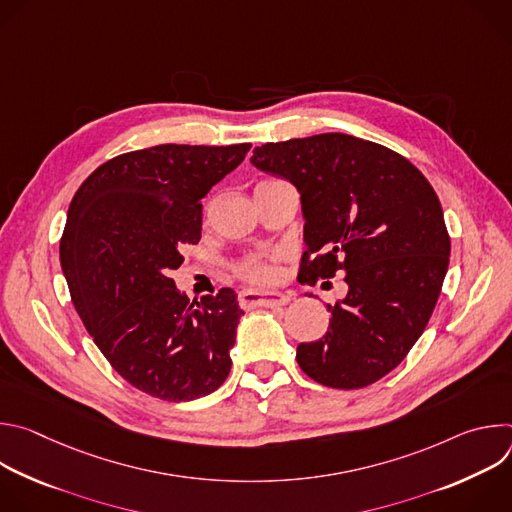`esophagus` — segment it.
<instances>
[{"mask_svg": "<svg viewBox=\"0 0 512 512\" xmlns=\"http://www.w3.org/2000/svg\"><path fill=\"white\" fill-rule=\"evenodd\" d=\"M239 302L243 308H279L289 302V296L279 294V291L243 289L239 294Z\"/></svg>", "mask_w": 512, "mask_h": 512, "instance_id": "34e87169", "label": "esophagus"}]
</instances>
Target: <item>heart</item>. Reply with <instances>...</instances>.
Returning <instances> with one entry per match:
<instances>
[{
  "label": "heart",
  "mask_w": 512,
  "mask_h": 512,
  "mask_svg": "<svg viewBox=\"0 0 512 512\" xmlns=\"http://www.w3.org/2000/svg\"><path fill=\"white\" fill-rule=\"evenodd\" d=\"M279 253H257L245 257L237 265V273L253 283H271L277 279Z\"/></svg>",
  "instance_id": "1"
}]
</instances>
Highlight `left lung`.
I'll return each instance as SVG.
<instances>
[{"label": "left lung", "mask_w": 512, "mask_h": 512, "mask_svg": "<svg viewBox=\"0 0 512 512\" xmlns=\"http://www.w3.org/2000/svg\"><path fill=\"white\" fill-rule=\"evenodd\" d=\"M251 164L300 192L304 283L344 271L328 332L302 342L300 369L332 389L389 375L423 334L450 263L444 210L403 156L346 133L265 143Z\"/></svg>", "instance_id": "8db88e82"}]
</instances>
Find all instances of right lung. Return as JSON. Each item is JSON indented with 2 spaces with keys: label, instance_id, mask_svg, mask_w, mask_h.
Returning a JSON list of instances; mask_svg holds the SVG:
<instances>
[{
  "label": "right lung",
  "instance_id": "add662e5",
  "mask_svg": "<svg viewBox=\"0 0 512 512\" xmlns=\"http://www.w3.org/2000/svg\"><path fill=\"white\" fill-rule=\"evenodd\" d=\"M251 150L176 145L121 154L77 190L60 265L87 332L135 389L164 401L216 391L231 371L245 314L237 294L190 302L170 277L202 233V198Z\"/></svg>",
  "mask_w": 512,
  "mask_h": 512
}]
</instances>
